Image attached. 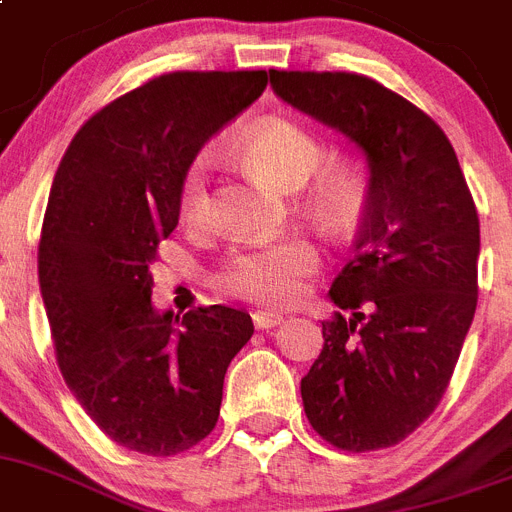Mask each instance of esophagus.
Listing matches in <instances>:
<instances>
[{
    "label": "esophagus",
    "mask_w": 512,
    "mask_h": 512,
    "mask_svg": "<svg viewBox=\"0 0 512 512\" xmlns=\"http://www.w3.org/2000/svg\"><path fill=\"white\" fill-rule=\"evenodd\" d=\"M252 322H255L257 330H270V327H278L283 322V314L268 309H257L252 311Z\"/></svg>",
    "instance_id": "obj_1"
}]
</instances>
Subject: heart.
I'll return each instance as SVG.
<instances>
[{
    "mask_svg": "<svg viewBox=\"0 0 512 512\" xmlns=\"http://www.w3.org/2000/svg\"><path fill=\"white\" fill-rule=\"evenodd\" d=\"M244 162L278 182L281 188H304L311 211L340 226L355 216L366 195V175L350 157H324L319 136L304 123L270 115L244 128L237 139ZM180 216L185 224H206L211 216V172L208 159L190 162L180 182ZM319 265L317 247L304 237H286L265 244L231 250L213 273L219 291L260 301L291 304L301 293V283Z\"/></svg>",
    "mask_w": 512,
    "mask_h": 512,
    "instance_id": "obj_1",
    "label": "heart"
}]
</instances>
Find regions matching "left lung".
<instances>
[{
  "instance_id": "left-lung-1",
  "label": "left lung",
  "mask_w": 512,
  "mask_h": 512,
  "mask_svg": "<svg viewBox=\"0 0 512 512\" xmlns=\"http://www.w3.org/2000/svg\"><path fill=\"white\" fill-rule=\"evenodd\" d=\"M270 84L353 139L371 167L355 257L330 288L354 317L322 322L304 412L340 451L397 446L441 404L474 319L477 206L443 128L376 79L270 69Z\"/></svg>"
}]
</instances>
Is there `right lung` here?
I'll use <instances>...</instances> for the list:
<instances>
[{
    "instance_id": "1",
    "label": "right lung",
    "mask_w": 512,
    "mask_h": 512,
    "mask_svg": "<svg viewBox=\"0 0 512 512\" xmlns=\"http://www.w3.org/2000/svg\"><path fill=\"white\" fill-rule=\"evenodd\" d=\"M268 87V71H170L97 110L48 195L38 278L61 376L102 433L175 456L219 420L224 376L255 327L213 304L151 306V262L180 219L195 154Z\"/></svg>"
}]
</instances>
